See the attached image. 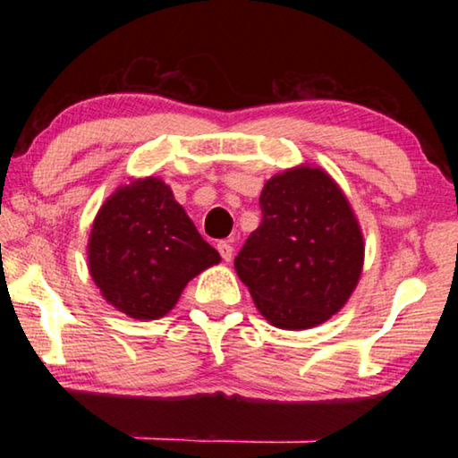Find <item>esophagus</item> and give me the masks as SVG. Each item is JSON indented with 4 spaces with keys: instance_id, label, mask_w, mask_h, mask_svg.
Listing matches in <instances>:
<instances>
[{
    "instance_id": "esophagus-1",
    "label": "esophagus",
    "mask_w": 458,
    "mask_h": 458,
    "mask_svg": "<svg viewBox=\"0 0 458 458\" xmlns=\"http://www.w3.org/2000/svg\"><path fill=\"white\" fill-rule=\"evenodd\" d=\"M218 252L224 260L230 262L232 257H234V246H232V240H222V242H218Z\"/></svg>"
}]
</instances>
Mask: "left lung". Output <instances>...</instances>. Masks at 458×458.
<instances>
[{
  "mask_svg": "<svg viewBox=\"0 0 458 458\" xmlns=\"http://www.w3.org/2000/svg\"><path fill=\"white\" fill-rule=\"evenodd\" d=\"M262 222L234 259L254 305L275 327L309 329L350 299L363 265L358 220L337 183L319 167L268 180Z\"/></svg>",
  "mask_w": 458,
  "mask_h": 458,
  "instance_id": "left-lung-1",
  "label": "left lung"
}]
</instances>
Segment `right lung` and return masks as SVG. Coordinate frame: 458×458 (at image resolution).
<instances>
[{
	"mask_svg": "<svg viewBox=\"0 0 458 458\" xmlns=\"http://www.w3.org/2000/svg\"><path fill=\"white\" fill-rule=\"evenodd\" d=\"M218 262V250L155 177L114 191L89 238L92 281L108 303L133 319H157L172 311L185 284Z\"/></svg>",
	"mask_w": 458,
	"mask_h": 458,
	"instance_id": "obj_1",
	"label": "right lung"
}]
</instances>
